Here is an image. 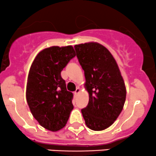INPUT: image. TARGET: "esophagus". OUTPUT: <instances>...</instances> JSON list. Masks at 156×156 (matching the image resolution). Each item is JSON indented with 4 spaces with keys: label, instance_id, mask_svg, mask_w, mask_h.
<instances>
[{
    "label": "esophagus",
    "instance_id": "1",
    "mask_svg": "<svg viewBox=\"0 0 156 156\" xmlns=\"http://www.w3.org/2000/svg\"><path fill=\"white\" fill-rule=\"evenodd\" d=\"M80 92H81V90H80V88L79 87H77L76 90H75V92H74V94H75V95H78V94H79Z\"/></svg>",
    "mask_w": 156,
    "mask_h": 156
}]
</instances>
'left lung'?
I'll list each match as a JSON object with an SVG mask.
<instances>
[{
	"instance_id": "1",
	"label": "left lung",
	"mask_w": 156,
	"mask_h": 156,
	"mask_svg": "<svg viewBox=\"0 0 156 156\" xmlns=\"http://www.w3.org/2000/svg\"><path fill=\"white\" fill-rule=\"evenodd\" d=\"M78 62L84 71V87L89 94L87 107L81 109L87 127L103 130L111 126L123 109L126 87L115 59L96 42L75 45Z\"/></svg>"
}]
</instances>
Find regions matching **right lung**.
<instances>
[{
    "mask_svg": "<svg viewBox=\"0 0 156 156\" xmlns=\"http://www.w3.org/2000/svg\"><path fill=\"white\" fill-rule=\"evenodd\" d=\"M75 56L72 46H53L38 53L30 68L26 100L42 127L51 131L63 128L73 109V94L66 89L61 72Z\"/></svg>",
    "mask_w": 156,
    "mask_h": 156,
    "instance_id": "add662e5",
    "label": "right lung"
}]
</instances>
